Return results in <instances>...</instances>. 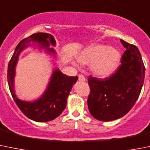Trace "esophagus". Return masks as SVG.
<instances>
[{
    "instance_id": "34e87169",
    "label": "esophagus",
    "mask_w": 150,
    "mask_h": 150,
    "mask_svg": "<svg viewBox=\"0 0 150 150\" xmlns=\"http://www.w3.org/2000/svg\"><path fill=\"white\" fill-rule=\"evenodd\" d=\"M85 77L83 76V75H79V76H78V81L81 82H84L85 81Z\"/></svg>"
}]
</instances>
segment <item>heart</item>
<instances>
[{"instance_id": "1", "label": "heart", "mask_w": 150, "mask_h": 150, "mask_svg": "<svg viewBox=\"0 0 150 150\" xmlns=\"http://www.w3.org/2000/svg\"><path fill=\"white\" fill-rule=\"evenodd\" d=\"M82 65H90L91 71L100 78L110 76L116 70L121 61V53L117 49L103 44H96L84 49L77 55ZM77 67V64L73 63Z\"/></svg>"}]
</instances>
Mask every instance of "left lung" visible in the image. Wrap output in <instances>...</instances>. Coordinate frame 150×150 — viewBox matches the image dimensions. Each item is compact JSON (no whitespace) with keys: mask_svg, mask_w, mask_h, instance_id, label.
I'll list each match as a JSON object with an SVG mask.
<instances>
[{"mask_svg":"<svg viewBox=\"0 0 150 150\" xmlns=\"http://www.w3.org/2000/svg\"><path fill=\"white\" fill-rule=\"evenodd\" d=\"M120 40L127 50L117 70L104 79L88 78V108L98 121H111L125 115L135 105L144 84L145 67L139 50L135 45Z\"/></svg>","mask_w":150,"mask_h":150,"instance_id":"obj_1","label":"left lung"}]
</instances>
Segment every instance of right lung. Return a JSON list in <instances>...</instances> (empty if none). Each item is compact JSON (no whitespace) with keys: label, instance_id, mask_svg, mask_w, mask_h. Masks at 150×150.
Wrapping results in <instances>:
<instances>
[{"label":"right lung","instance_id":"1","mask_svg":"<svg viewBox=\"0 0 150 150\" xmlns=\"http://www.w3.org/2000/svg\"><path fill=\"white\" fill-rule=\"evenodd\" d=\"M33 43L40 50L55 56L53 47L56 45L54 37L48 33H38L22 40L16 47L8 65L7 79L9 90L14 100L22 112L29 119L37 122H47L56 118L64 111L69 92L78 81V76H68L63 74L58 68H54L47 87L43 95L33 101L22 100L18 98L15 90V77L16 65L21 52Z\"/></svg>","mask_w":150,"mask_h":150}]
</instances>
